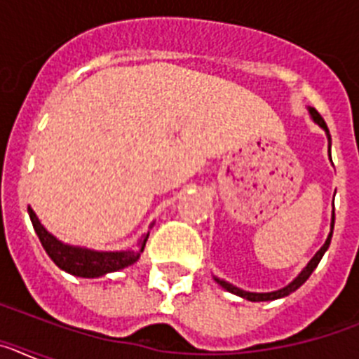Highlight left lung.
Segmentation results:
<instances>
[{
  "label": "left lung",
  "mask_w": 359,
  "mask_h": 359,
  "mask_svg": "<svg viewBox=\"0 0 359 359\" xmlns=\"http://www.w3.org/2000/svg\"><path fill=\"white\" fill-rule=\"evenodd\" d=\"M309 115H311V118L315 120V122L318 123L320 128H322L323 131H325V135H327V140H329V151H331V135H329V129H327V126H325V122H323V118H322V116H320V113L315 109V107H309ZM329 156H331V154H329ZM332 228H334V210H332V219H331V233H329V237H327V241H325V244H323L322 248H320L318 252L315 253V257H313V259H311V261L307 262V266L302 269V271H300V273H298V277L294 278V280L291 282V284H287L286 287H282V290L271 291V293H250V291L239 290V287H236V286H233V284H230V282H224V280H221V278H217V277H214L215 282H217V284L221 287H224V290H226V291H230V293L239 294V297L246 298V300H252V302H266V300H277V298L287 297V294L293 293V291H297L298 287L302 286L304 282H306L307 278L311 277V273L315 271V268H316V266H318V262L322 261L323 253L327 252L329 244H331Z\"/></svg>",
  "instance_id": "8db88e82"
}]
</instances>
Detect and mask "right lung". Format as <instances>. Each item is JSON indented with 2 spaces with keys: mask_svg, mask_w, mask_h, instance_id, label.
<instances>
[{
  "mask_svg": "<svg viewBox=\"0 0 359 359\" xmlns=\"http://www.w3.org/2000/svg\"><path fill=\"white\" fill-rule=\"evenodd\" d=\"M28 215L34 224L37 237H39L43 248L50 255L53 262L66 273H72L75 277L84 278H97L106 273H113L118 269L128 268L135 264L140 259V253L144 252L145 243H147L149 233H145L138 243V250H126V252H95V250L81 248V246H69V244L61 243L53 237L46 228L41 224L36 212L28 207Z\"/></svg>",
  "mask_w": 359,
  "mask_h": 359,
  "instance_id": "1",
  "label": "right lung"
}]
</instances>
